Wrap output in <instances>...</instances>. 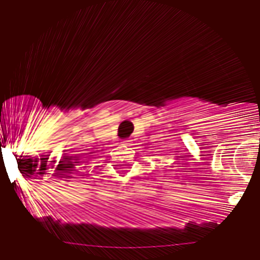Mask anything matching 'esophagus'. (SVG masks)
I'll return each mask as SVG.
<instances>
[{
	"label": "esophagus",
	"mask_w": 260,
	"mask_h": 260,
	"mask_svg": "<svg viewBox=\"0 0 260 260\" xmlns=\"http://www.w3.org/2000/svg\"><path fill=\"white\" fill-rule=\"evenodd\" d=\"M122 143H123L124 146H130V145H132V141H130V140H124Z\"/></svg>",
	"instance_id": "esophagus-1"
}]
</instances>
